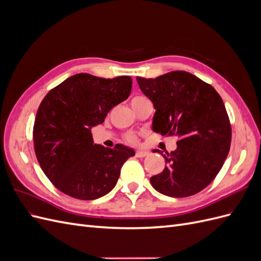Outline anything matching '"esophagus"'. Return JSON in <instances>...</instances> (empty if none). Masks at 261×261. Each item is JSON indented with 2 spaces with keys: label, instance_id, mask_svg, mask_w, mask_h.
<instances>
[{
  "label": "esophagus",
  "instance_id": "obj_1",
  "mask_svg": "<svg viewBox=\"0 0 261 261\" xmlns=\"http://www.w3.org/2000/svg\"><path fill=\"white\" fill-rule=\"evenodd\" d=\"M149 154L148 151H146V150H136V156L138 158H144V156H147Z\"/></svg>",
  "mask_w": 261,
  "mask_h": 261
}]
</instances>
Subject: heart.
I'll list each match as a JSON object with an SVG mask.
<instances>
[{"instance_id":"obj_1","label":"heart","mask_w":261,"mask_h":261,"mask_svg":"<svg viewBox=\"0 0 261 261\" xmlns=\"http://www.w3.org/2000/svg\"><path fill=\"white\" fill-rule=\"evenodd\" d=\"M143 99H146V98H145V97H140V96L134 97V98L132 99V101H130V103L134 105V103H136V102H138V101H140V100H143ZM127 140H128V141H132V143H134V141H136V137L134 136V135H128V136H127Z\"/></svg>"}]
</instances>
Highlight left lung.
I'll list each match as a JSON object with an SVG mask.
<instances>
[{
	"label": "left lung",
	"instance_id": "left-lung-1",
	"mask_svg": "<svg viewBox=\"0 0 261 261\" xmlns=\"http://www.w3.org/2000/svg\"><path fill=\"white\" fill-rule=\"evenodd\" d=\"M136 80L155 109L153 132L178 137L174 151L159 150L165 168L150 183L175 198L199 193L215 179L230 151L232 128L222 98L211 85L184 70Z\"/></svg>",
	"mask_w": 261,
	"mask_h": 261
}]
</instances>
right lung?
<instances>
[{
    "label": "right lung",
    "instance_id": "add662e5",
    "mask_svg": "<svg viewBox=\"0 0 261 261\" xmlns=\"http://www.w3.org/2000/svg\"><path fill=\"white\" fill-rule=\"evenodd\" d=\"M132 78L106 80L87 73L68 77L48 92L39 106L34 145L39 164L62 193L93 200L114 188L132 148L93 144L91 128L110 110L128 98Z\"/></svg>",
    "mask_w": 261,
    "mask_h": 261
}]
</instances>
